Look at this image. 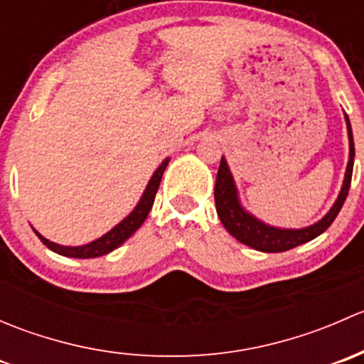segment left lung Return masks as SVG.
Instances as JSON below:
<instances>
[{
  "label": "left lung",
  "mask_w": 364,
  "mask_h": 364,
  "mask_svg": "<svg viewBox=\"0 0 364 364\" xmlns=\"http://www.w3.org/2000/svg\"><path fill=\"white\" fill-rule=\"evenodd\" d=\"M345 121H347L348 148L350 149H348V164L347 171H345L343 186H341L338 199L335 200V204L329 209L328 215L322 220H318L317 223H314V225L304 227V229H278V227L267 225V223L260 222L259 218L250 215L240 203L232 174H230L229 165H227L225 159L222 156L218 174H216L215 204L216 213H218L223 227L229 230L230 236H234L240 243L247 245V247L253 248V250L278 253L287 252L291 250V248H296L299 247V245L315 240V237L321 236V234L335 222L341 205H343L345 199H347L348 188H350L352 167H354V139H352V128L347 114H345Z\"/></svg>",
  "instance_id": "1"
}]
</instances>
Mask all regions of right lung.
Returning a JSON list of instances; mask_svg holds the SVG:
<instances>
[{"label":"right lung","instance_id":"obj_1","mask_svg":"<svg viewBox=\"0 0 364 364\" xmlns=\"http://www.w3.org/2000/svg\"><path fill=\"white\" fill-rule=\"evenodd\" d=\"M167 164H168V159L161 161L160 167L156 168L155 174H153L151 179H149L148 186H146L144 193H142L141 200H139V204L135 205L134 211H132L123 222L117 223L114 229L109 230V232L104 234L102 237H98V240L91 241V243L87 245H82V247H61V245H56L53 243V241L46 240V237H43L42 234L36 232V230L35 234L40 237V241H42L47 248L60 253V255L73 257V259H93V257H102L105 255V253L116 250V248L119 247V245H123L124 241H127L128 237H130L132 234H134L142 223H144V220L148 218L149 209L153 208V203H155V196L156 192H159L161 176H164V171L165 167H167Z\"/></svg>","mask_w":364,"mask_h":364}]
</instances>
